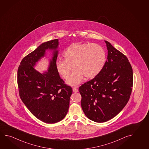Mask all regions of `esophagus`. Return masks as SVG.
Returning <instances> with one entry per match:
<instances>
[{"instance_id":"1","label":"esophagus","mask_w":149,"mask_h":149,"mask_svg":"<svg viewBox=\"0 0 149 149\" xmlns=\"http://www.w3.org/2000/svg\"><path fill=\"white\" fill-rule=\"evenodd\" d=\"M73 91L74 92H79V90L77 87H74V88H73Z\"/></svg>"}]
</instances>
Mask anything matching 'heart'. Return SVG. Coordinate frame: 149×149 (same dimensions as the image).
<instances>
[{"mask_svg": "<svg viewBox=\"0 0 149 149\" xmlns=\"http://www.w3.org/2000/svg\"><path fill=\"white\" fill-rule=\"evenodd\" d=\"M63 57L64 61L56 62V68L63 79H67L73 67L67 83L73 86L79 84L84 76L88 79L97 76L106 61L104 49L96 43H73L64 52Z\"/></svg>", "mask_w": 149, "mask_h": 149, "instance_id": "1", "label": "heart"}]
</instances>
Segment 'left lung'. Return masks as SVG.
<instances>
[{
	"mask_svg": "<svg viewBox=\"0 0 149 149\" xmlns=\"http://www.w3.org/2000/svg\"><path fill=\"white\" fill-rule=\"evenodd\" d=\"M108 57L100 73L79 88L81 107L88 118L107 122L122 111L130 99L133 69L127 57L105 41Z\"/></svg>",
	"mask_w": 149,
	"mask_h": 149,
	"instance_id": "obj_1",
	"label": "left lung"
}]
</instances>
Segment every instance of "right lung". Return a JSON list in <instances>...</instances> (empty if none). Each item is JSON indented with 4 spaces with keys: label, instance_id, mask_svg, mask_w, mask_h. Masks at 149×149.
Segmentation results:
<instances>
[{
    "label": "right lung",
    "instance_id": "add662e5",
    "mask_svg": "<svg viewBox=\"0 0 149 149\" xmlns=\"http://www.w3.org/2000/svg\"><path fill=\"white\" fill-rule=\"evenodd\" d=\"M58 46V39L43 43L23 58L17 70L18 92L22 101L36 117L48 124L65 118L73 90L56 70L57 51L54 52L48 72L42 74L34 70L33 66L44 56L46 50H56Z\"/></svg>",
    "mask_w": 149,
    "mask_h": 149
}]
</instances>
